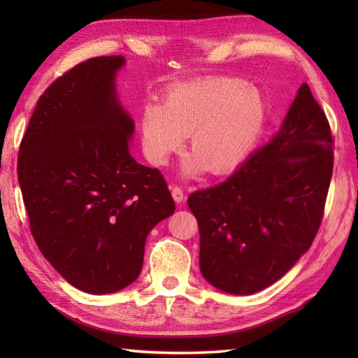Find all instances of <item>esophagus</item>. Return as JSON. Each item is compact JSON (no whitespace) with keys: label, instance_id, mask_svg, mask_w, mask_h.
<instances>
[{"label":"esophagus","instance_id":"34e87169","mask_svg":"<svg viewBox=\"0 0 358 358\" xmlns=\"http://www.w3.org/2000/svg\"><path fill=\"white\" fill-rule=\"evenodd\" d=\"M172 196H173V199H175V202L177 203H181L185 201V192H183V187L181 186H178V185H173L172 187Z\"/></svg>","mask_w":358,"mask_h":358}]
</instances>
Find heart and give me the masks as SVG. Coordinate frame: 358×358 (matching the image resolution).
<instances>
[{
  "label": "heart",
  "mask_w": 358,
  "mask_h": 358,
  "mask_svg": "<svg viewBox=\"0 0 358 358\" xmlns=\"http://www.w3.org/2000/svg\"><path fill=\"white\" fill-rule=\"evenodd\" d=\"M264 123V104L256 92L234 78H211L173 90L164 106L143 107V151L151 164L166 166L183 147L186 134L192 156L185 172L192 175L207 169L222 175L245 159Z\"/></svg>",
  "instance_id": "b5f03b06"
}]
</instances>
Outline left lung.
I'll return each instance as SVG.
<instances>
[{"instance_id": "8db88e82", "label": "left lung", "mask_w": 358, "mask_h": 358, "mask_svg": "<svg viewBox=\"0 0 358 358\" xmlns=\"http://www.w3.org/2000/svg\"><path fill=\"white\" fill-rule=\"evenodd\" d=\"M325 112L303 83L281 129L235 173L192 192L199 264L216 289L248 295L268 287L313 245L333 173Z\"/></svg>"}]
</instances>
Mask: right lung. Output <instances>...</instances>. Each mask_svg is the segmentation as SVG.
Listing matches in <instances>:
<instances>
[{
	"mask_svg": "<svg viewBox=\"0 0 358 358\" xmlns=\"http://www.w3.org/2000/svg\"><path fill=\"white\" fill-rule=\"evenodd\" d=\"M123 57H96L58 77L29 120L17 175L29 230L72 286L112 294L141 275L145 240L173 215L157 169L131 156L134 121L117 101Z\"/></svg>",
	"mask_w": 358,
	"mask_h": 358,
	"instance_id": "right-lung-1",
	"label": "right lung"
}]
</instances>
